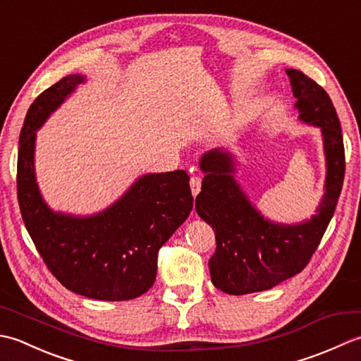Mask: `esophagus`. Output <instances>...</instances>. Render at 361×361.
<instances>
[{
  "label": "esophagus",
  "instance_id": "esophagus-1",
  "mask_svg": "<svg viewBox=\"0 0 361 361\" xmlns=\"http://www.w3.org/2000/svg\"><path fill=\"white\" fill-rule=\"evenodd\" d=\"M190 190H192V195L195 197L198 192H200V188H202V176L200 175H192L190 176Z\"/></svg>",
  "mask_w": 361,
  "mask_h": 361
}]
</instances>
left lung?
<instances>
[{"label":"left lung","mask_w":361,"mask_h":361,"mask_svg":"<svg viewBox=\"0 0 361 361\" xmlns=\"http://www.w3.org/2000/svg\"><path fill=\"white\" fill-rule=\"evenodd\" d=\"M299 118L321 127L327 159L326 194L318 214L301 225L283 226L265 220L252 208L233 178V159L224 152L204 153L206 172L195 209L216 233V252L209 259L211 281L229 295L270 290L301 273L323 239L341 194L344 144L335 106L323 87L302 71L287 70Z\"/></svg>","instance_id":"obj_1"}]
</instances>
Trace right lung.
Listing matches in <instances>:
<instances>
[{"mask_svg":"<svg viewBox=\"0 0 361 361\" xmlns=\"http://www.w3.org/2000/svg\"><path fill=\"white\" fill-rule=\"evenodd\" d=\"M82 75H66L29 106L20 133L17 195L27 233L56 279L99 301H127L157 279L158 251L189 216L194 198L185 171L144 175L119 202L94 217L54 214L34 175L35 130Z\"/></svg>","mask_w":361,"mask_h":361,"instance_id":"obj_1","label":"right lung"}]
</instances>
